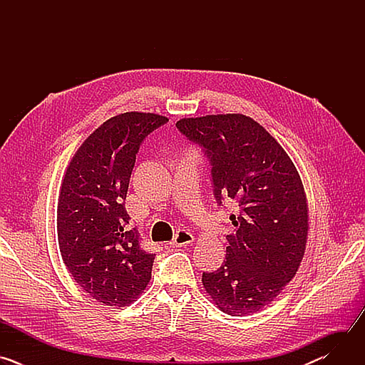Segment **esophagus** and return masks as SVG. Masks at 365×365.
I'll return each instance as SVG.
<instances>
[{
  "instance_id": "esophagus-1",
  "label": "esophagus",
  "mask_w": 365,
  "mask_h": 365,
  "mask_svg": "<svg viewBox=\"0 0 365 365\" xmlns=\"http://www.w3.org/2000/svg\"><path fill=\"white\" fill-rule=\"evenodd\" d=\"M193 235L189 232V231H178V234L175 235L173 241L170 242V245L173 247H186V245H190L193 242Z\"/></svg>"
}]
</instances>
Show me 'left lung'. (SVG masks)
Returning a JSON list of instances; mask_svg holds the SVG:
<instances>
[{"instance_id": "left-lung-1", "label": "left lung", "mask_w": 365, "mask_h": 365, "mask_svg": "<svg viewBox=\"0 0 365 365\" xmlns=\"http://www.w3.org/2000/svg\"><path fill=\"white\" fill-rule=\"evenodd\" d=\"M179 131L203 147L214 195L235 203L221 267L203 273L220 310L245 317L272 303L294 277L306 250L309 210L299 172L277 140L242 114L182 118Z\"/></svg>"}]
</instances>
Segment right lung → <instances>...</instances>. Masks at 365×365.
<instances>
[{
    "instance_id": "right-lung-1",
    "label": "right lung",
    "mask_w": 365,
    "mask_h": 365,
    "mask_svg": "<svg viewBox=\"0 0 365 365\" xmlns=\"http://www.w3.org/2000/svg\"><path fill=\"white\" fill-rule=\"evenodd\" d=\"M169 120L124 113L101 124L76 150L58 200V241L63 263L91 297L127 306L151 279L154 254L140 247L125 197L141 141Z\"/></svg>"
}]
</instances>
